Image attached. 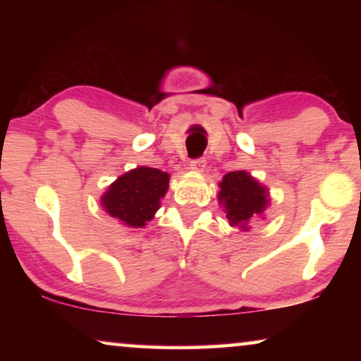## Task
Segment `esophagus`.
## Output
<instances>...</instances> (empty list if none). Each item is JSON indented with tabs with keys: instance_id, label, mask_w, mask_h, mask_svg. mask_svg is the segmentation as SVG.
<instances>
[{
	"instance_id": "34e87169",
	"label": "esophagus",
	"mask_w": 361,
	"mask_h": 361,
	"mask_svg": "<svg viewBox=\"0 0 361 361\" xmlns=\"http://www.w3.org/2000/svg\"><path fill=\"white\" fill-rule=\"evenodd\" d=\"M205 167H207L205 159H195V161L190 162V169L194 172H199V174H200V172L205 171Z\"/></svg>"
}]
</instances>
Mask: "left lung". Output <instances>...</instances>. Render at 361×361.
<instances>
[{
  "instance_id": "left-lung-1",
  "label": "left lung",
  "mask_w": 361,
  "mask_h": 361,
  "mask_svg": "<svg viewBox=\"0 0 361 361\" xmlns=\"http://www.w3.org/2000/svg\"><path fill=\"white\" fill-rule=\"evenodd\" d=\"M219 204L226 214L230 226L248 231L256 219H264L269 207L268 187L246 171H231L219 182Z\"/></svg>"
}]
</instances>
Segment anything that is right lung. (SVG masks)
Masks as SVG:
<instances>
[{
	"label": "right lung",
	"instance_id": "obj_1",
	"mask_svg": "<svg viewBox=\"0 0 361 361\" xmlns=\"http://www.w3.org/2000/svg\"><path fill=\"white\" fill-rule=\"evenodd\" d=\"M169 172L140 166L108 185L100 204L108 215L130 228H142L154 219L169 189Z\"/></svg>",
	"mask_w": 361,
	"mask_h": 361
}]
</instances>
